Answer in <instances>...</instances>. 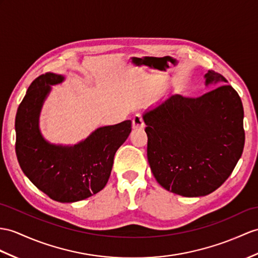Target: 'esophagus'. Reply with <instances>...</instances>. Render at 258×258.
<instances>
[{
	"instance_id": "34e87169",
	"label": "esophagus",
	"mask_w": 258,
	"mask_h": 258,
	"mask_svg": "<svg viewBox=\"0 0 258 258\" xmlns=\"http://www.w3.org/2000/svg\"><path fill=\"white\" fill-rule=\"evenodd\" d=\"M133 127L134 129H142L144 128V120L141 115H136L133 119Z\"/></svg>"
}]
</instances>
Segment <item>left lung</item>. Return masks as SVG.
Segmentation results:
<instances>
[{
	"label": "left lung",
	"mask_w": 258,
	"mask_h": 258,
	"mask_svg": "<svg viewBox=\"0 0 258 258\" xmlns=\"http://www.w3.org/2000/svg\"><path fill=\"white\" fill-rule=\"evenodd\" d=\"M205 78L212 86L202 96L176 94L143 116L151 171L163 188L184 197L218 189L245 142L241 97L220 73L209 70Z\"/></svg>",
	"instance_id": "1"
}]
</instances>
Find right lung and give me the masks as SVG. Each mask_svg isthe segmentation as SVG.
Masks as SVG:
<instances>
[{
	"instance_id": "1",
	"label": "right lung",
	"mask_w": 258,
	"mask_h": 258,
	"mask_svg": "<svg viewBox=\"0 0 258 258\" xmlns=\"http://www.w3.org/2000/svg\"><path fill=\"white\" fill-rule=\"evenodd\" d=\"M63 77L46 73L30 84L15 118V150L24 174L38 189L59 203H74L97 194L107 184L114 156L127 140L131 120L97 130L73 147L48 143L38 118L50 85Z\"/></svg>"
}]
</instances>
